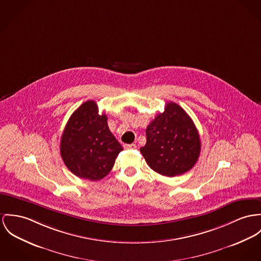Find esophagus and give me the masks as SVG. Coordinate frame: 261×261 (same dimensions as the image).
Masks as SVG:
<instances>
[{"label":"esophagus","mask_w":261,"mask_h":261,"mask_svg":"<svg viewBox=\"0 0 261 261\" xmlns=\"http://www.w3.org/2000/svg\"><path fill=\"white\" fill-rule=\"evenodd\" d=\"M123 147H124V149H135L136 145L135 144H124Z\"/></svg>","instance_id":"34e87169"}]
</instances>
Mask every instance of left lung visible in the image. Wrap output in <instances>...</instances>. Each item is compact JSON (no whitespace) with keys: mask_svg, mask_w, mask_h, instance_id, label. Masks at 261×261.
Segmentation results:
<instances>
[{"mask_svg":"<svg viewBox=\"0 0 261 261\" xmlns=\"http://www.w3.org/2000/svg\"><path fill=\"white\" fill-rule=\"evenodd\" d=\"M147 143L140 148L148 166L163 176L175 177L191 170L199 159L201 140L191 117L177 103L168 102L165 111L146 129Z\"/></svg>","mask_w":261,"mask_h":261,"instance_id":"left-lung-1","label":"left lung"}]
</instances>
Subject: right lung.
I'll return each instance as SVG.
<instances>
[{
	"mask_svg": "<svg viewBox=\"0 0 261 261\" xmlns=\"http://www.w3.org/2000/svg\"><path fill=\"white\" fill-rule=\"evenodd\" d=\"M122 150L108 128L107 116L98 113L93 100L84 102L72 113L61 135V158L68 170L81 179L104 178Z\"/></svg>",
	"mask_w": 261,
	"mask_h": 261,
	"instance_id": "right-lung-1",
	"label": "right lung"
}]
</instances>
